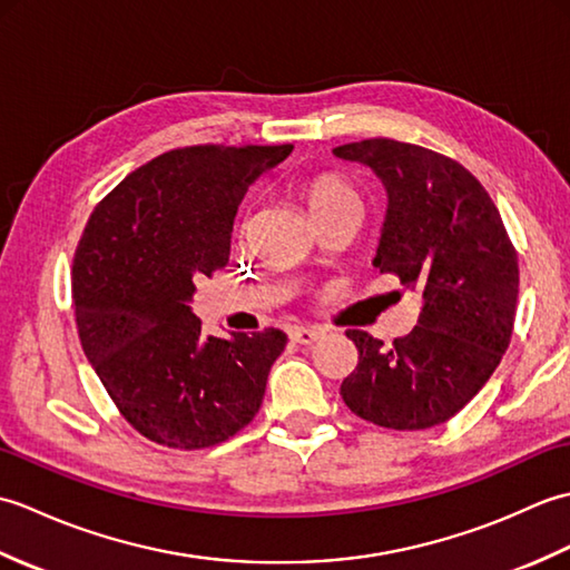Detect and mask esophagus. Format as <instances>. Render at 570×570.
Listing matches in <instances>:
<instances>
[{
	"mask_svg": "<svg viewBox=\"0 0 570 570\" xmlns=\"http://www.w3.org/2000/svg\"><path fill=\"white\" fill-rule=\"evenodd\" d=\"M288 335H292V341L298 343V345H311V343L318 341L323 331L321 328H294Z\"/></svg>",
	"mask_w": 570,
	"mask_h": 570,
	"instance_id": "esophagus-1",
	"label": "esophagus"
}]
</instances>
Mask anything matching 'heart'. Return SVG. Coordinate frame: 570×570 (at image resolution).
<instances>
[{
  "label": "heart",
  "mask_w": 570,
  "mask_h": 570,
  "mask_svg": "<svg viewBox=\"0 0 570 570\" xmlns=\"http://www.w3.org/2000/svg\"><path fill=\"white\" fill-rule=\"evenodd\" d=\"M304 200L316 223L345 210H362L357 188L347 178L333 171H323L308 178V184L304 186Z\"/></svg>",
  "instance_id": "1"
}]
</instances>
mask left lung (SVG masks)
<instances>
[{
	"instance_id": "left-lung-1",
	"label": "left lung",
	"mask_w": 570,
	"mask_h": 570,
	"mask_svg": "<svg viewBox=\"0 0 570 570\" xmlns=\"http://www.w3.org/2000/svg\"><path fill=\"white\" fill-rule=\"evenodd\" d=\"M333 154L384 180L390 210L374 266L421 298L414 331L392 345L367 331H345L357 367L341 396L374 426L433 429L485 386L510 347L517 249L485 186L451 156L384 137Z\"/></svg>"
}]
</instances>
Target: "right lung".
<instances>
[{"instance_id":"right-lung-1","label":"right lung","mask_w":570,"mask_h":570,"mask_svg":"<svg viewBox=\"0 0 570 570\" xmlns=\"http://www.w3.org/2000/svg\"><path fill=\"white\" fill-rule=\"evenodd\" d=\"M292 149L198 144L166 151L90 213L70 272L80 345L144 439L200 451L257 416L286 335H203L190 301L200 278L229 262L247 188Z\"/></svg>"}]
</instances>
